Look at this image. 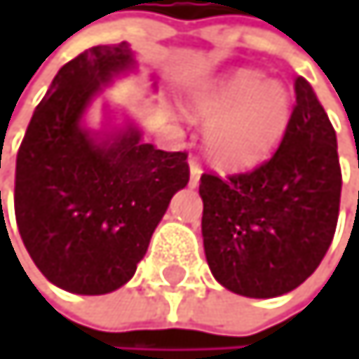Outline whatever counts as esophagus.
Masks as SVG:
<instances>
[{
  "mask_svg": "<svg viewBox=\"0 0 359 359\" xmlns=\"http://www.w3.org/2000/svg\"><path fill=\"white\" fill-rule=\"evenodd\" d=\"M200 176H202V168L196 159H189V187H198L200 185Z\"/></svg>",
  "mask_w": 359,
  "mask_h": 359,
  "instance_id": "34e87169",
  "label": "esophagus"
}]
</instances>
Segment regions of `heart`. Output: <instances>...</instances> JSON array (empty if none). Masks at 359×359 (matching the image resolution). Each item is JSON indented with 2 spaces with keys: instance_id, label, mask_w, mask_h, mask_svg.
Returning <instances> with one entry per match:
<instances>
[{
  "instance_id": "1",
  "label": "heart",
  "mask_w": 359,
  "mask_h": 359,
  "mask_svg": "<svg viewBox=\"0 0 359 359\" xmlns=\"http://www.w3.org/2000/svg\"><path fill=\"white\" fill-rule=\"evenodd\" d=\"M189 109L209 120L204 148L230 170L263 163L282 142L293 116V96L282 81L241 68L196 92Z\"/></svg>"
}]
</instances>
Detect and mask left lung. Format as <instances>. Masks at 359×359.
<instances>
[{"instance_id":"8db88e82","label":"left lung","mask_w":359,"mask_h":359,"mask_svg":"<svg viewBox=\"0 0 359 359\" xmlns=\"http://www.w3.org/2000/svg\"><path fill=\"white\" fill-rule=\"evenodd\" d=\"M336 131L312 86L295 79V107L276 155L248 174H202V241L228 291L269 299L308 280L334 239L340 206Z\"/></svg>"}]
</instances>
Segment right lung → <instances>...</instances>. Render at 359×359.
<instances>
[{
    "instance_id": "obj_1",
    "label": "right lung",
    "mask_w": 359,
    "mask_h": 359,
    "mask_svg": "<svg viewBox=\"0 0 359 359\" xmlns=\"http://www.w3.org/2000/svg\"><path fill=\"white\" fill-rule=\"evenodd\" d=\"M137 73L129 43L79 53L53 77L19 148L21 239L40 273L68 293L105 295L125 286L172 196L189 183L187 155L157 150L107 101L101 125L90 127L88 111L103 90Z\"/></svg>"
}]
</instances>
